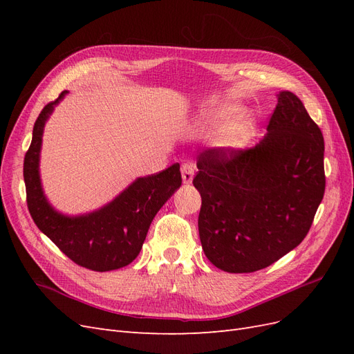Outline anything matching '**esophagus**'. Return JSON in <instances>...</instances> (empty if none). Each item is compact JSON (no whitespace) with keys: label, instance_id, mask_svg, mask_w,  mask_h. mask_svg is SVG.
I'll list each match as a JSON object with an SVG mask.
<instances>
[{"label":"esophagus","instance_id":"esophagus-1","mask_svg":"<svg viewBox=\"0 0 354 354\" xmlns=\"http://www.w3.org/2000/svg\"><path fill=\"white\" fill-rule=\"evenodd\" d=\"M195 169H196V167L192 162H185L183 165H181V177H183L185 185L192 183V180H194V176H195Z\"/></svg>","mask_w":354,"mask_h":354}]
</instances>
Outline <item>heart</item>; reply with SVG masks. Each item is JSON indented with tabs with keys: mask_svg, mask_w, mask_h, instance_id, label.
I'll use <instances>...</instances> for the list:
<instances>
[{
	"mask_svg": "<svg viewBox=\"0 0 354 354\" xmlns=\"http://www.w3.org/2000/svg\"><path fill=\"white\" fill-rule=\"evenodd\" d=\"M233 115L232 109H209L203 112L199 127L202 130H216V128L221 127L229 121V118ZM251 133V122L246 118H238L236 121H233L226 128V138L229 142H238L243 140Z\"/></svg>",
	"mask_w": 354,
	"mask_h": 354,
	"instance_id": "b5f03b06",
	"label": "heart"
}]
</instances>
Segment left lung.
Masks as SVG:
<instances>
[{
  "instance_id": "8db88e82",
  "label": "left lung",
  "mask_w": 354,
  "mask_h": 354,
  "mask_svg": "<svg viewBox=\"0 0 354 354\" xmlns=\"http://www.w3.org/2000/svg\"><path fill=\"white\" fill-rule=\"evenodd\" d=\"M324 136L291 91L277 95L252 149H203L194 186L202 250L218 269L251 273L303 242L325 194Z\"/></svg>"
}]
</instances>
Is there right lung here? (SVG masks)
<instances>
[{"label": "right lung", "instance_id": "right-lung-1", "mask_svg": "<svg viewBox=\"0 0 354 354\" xmlns=\"http://www.w3.org/2000/svg\"><path fill=\"white\" fill-rule=\"evenodd\" d=\"M66 93L62 91L55 102L44 106L32 131L24 160L28 209L38 229L73 263L94 272L121 269L140 252L156 212L181 186L180 165L137 178L99 211L80 217L62 216L50 207L41 189L38 162L44 124Z\"/></svg>", "mask_w": 354, "mask_h": 354}]
</instances>
